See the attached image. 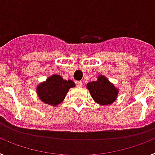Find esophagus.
I'll return each mask as SVG.
<instances>
[{
  "label": "esophagus",
  "instance_id": "obj_1",
  "mask_svg": "<svg viewBox=\"0 0 155 155\" xmlns=\"http://www.w3.org/2000/svg\"><path fill=\"white\" fill-rule=\"evenodd\" d=\"M77 85H78V87H81L83 86V82L82 81H78L77 82Z\"/></svg>",
  "mask_w": 155,
  "mask_h": 155
}]
</instances>
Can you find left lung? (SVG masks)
<instances>
[{"instance_id": "1", "label": "left lung", "mask_w": 155, "mask_h": 155, "mask_svg": "<svg viewBox=\"0 0 155 155\" xmlns=\"http://www.w3.org/2000/svg\"><path fill=\"white\" fill-rule=\"evenodd\" d=\"M87 88L94 102L102 105H110L116 101L119 90L103 75H99L98 80L87 83Z\"/></svg>"}]
</instances>
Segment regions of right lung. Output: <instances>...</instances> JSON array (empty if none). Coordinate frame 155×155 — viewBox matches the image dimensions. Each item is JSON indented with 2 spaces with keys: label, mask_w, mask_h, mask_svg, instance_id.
Returning <instances> with one entry per match:
<instances>
[{
  "label": "right lung",
  "mask_w": 155,
  "mask_h": 155,
  "mask_svg": "<svg viewBox=\"0 0 155 155\" xmlns=\"http://www.w3.org/2000/svg\"><path fill=\"white\" fill-rule=\"evenodd\" d=\"M74 87L75 84L71 80H64L60 75L53 74L37 86L36 92L44 103L56 106L64 101L70 88Z\"/></svg>",
  "instance_id": "1"
}]
</instances>
